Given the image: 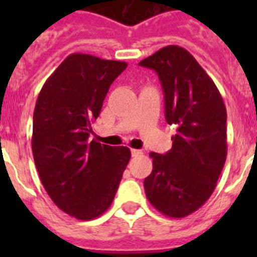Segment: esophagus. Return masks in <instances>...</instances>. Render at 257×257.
I'll list each match as a JSON object with an SVG mask.
<instances>
[{"label":"esophagus","instance_id":"obj_1","mask_svg":"<svg viewBox=\"0 0 257 257\" xmlns=\"http://www.w3.org/2000/svg\"><path fill=\"white\" fill-rule=\"evenodd\" d=\"M139 154H142V151H139V149H131V156L133 157L139 156Z\"/></svg>","mask_w":257,"mask_h":257}]
</instances>
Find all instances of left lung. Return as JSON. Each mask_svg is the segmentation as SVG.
<instances>
[{
  "label": "left lung",
  "mask_w": 257,
  "mask_h": 257,
  "mask_svg": "<svg viewBox=\"0 0 257 257\" xmlns=\"http://www.w3.org/2000/svg\"><path fill=\"white\" fill-rule=\"evenodd\" d=\"M139 65L157 72L166 121L176 124L172 148L151 153L145 194L161 213L181 219L198 210L216 187L226 160V109L216 85L183 47H163Z\"/></svg>",
  "instance_id": "1"
}]
</instances>
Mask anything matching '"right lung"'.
Wrapping results in <instances>:
<instances>
[{
  "label": "right lung",
  "mask_w": 257,
  "mask_h": 257,
  "mask_svg": "<svg viewBox=\"0 0 257 257\" xmlns=\"http://www.w3.org/2000/svg\"><path fill=\"white\" fill-rule=\"evenodd\" d=\"M127 63L70 54L41 88L32 151L52 202L70 216L92 220L112 205L131 158L127 147L90 142L109 87Z\"/></svg>",
  "instance_id": "right-lung-1"
}]
</instances>
